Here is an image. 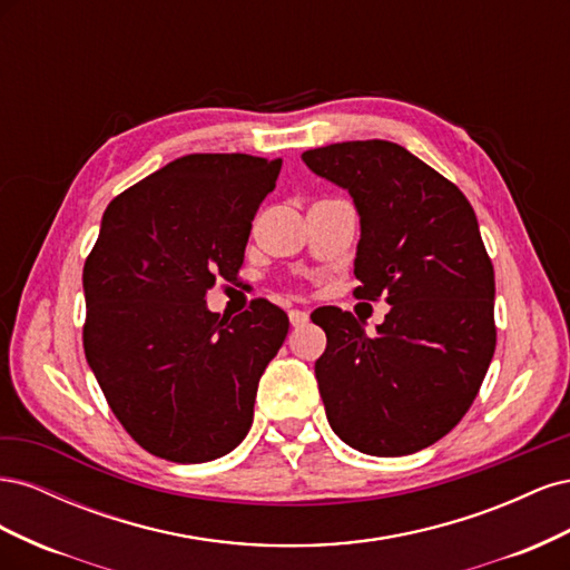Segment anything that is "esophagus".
<instances>
[{"instance_id": "1", "label": "esophagus", "mask_w": 570, "mask_h": 570, "mask_svg": "<svg viewBox=\"0 0 570 570\" xmlns=\"http://www.w3.org/2000/svg\"><path fill=\"white\" fill-rule=\"evenodd\" d=\"M287 316H289L292 327H299V325H304V323L308 321V314H306V312H302V308H292V312H289Z\"/></svg>"}]
</instances>
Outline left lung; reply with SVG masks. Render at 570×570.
Listing matches in <instances>:
<instances>
[{
  "label": "left lung",
  "instance_id": "1",
  "mask_svg": "<svg viewBox=\"0 0 570 570\" xmlns=\"http://www.w3.org/2000/svg\"><path fill=\"white\" fill-rule=\"evenodd\" d=\"M302 161L354 199V295L390 304L375 335L337 306L312 314L327 337L316 361L327 423L364 454L425 450L471 409L497 344L494 268L473 206L387 140L308 149Z\"/></svg>",
  "mask_w": 570,
  "mask_h": 570
}]
</instances>
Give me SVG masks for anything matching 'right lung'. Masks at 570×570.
Returning <instances> with one entry per match:
<instances>
[{"label": "right lung", "instance_id": "add662e5", "mask_svg": "<svg viewBox=\"0 0 570 570\" xmlns=\"http://www.w3.org/2000/svg\"><path fill=\"white\" fill-rule=\"evenodd\" d=\"M281 159L187 154L120 193L82 268L85 356L111 411L154 456L202 463L233 452L258 377L287 335L266 299L228 321L206 308L233 281Z\"/></svg>", "mask_w": 570, "mask_h": 570}]
</instances>
